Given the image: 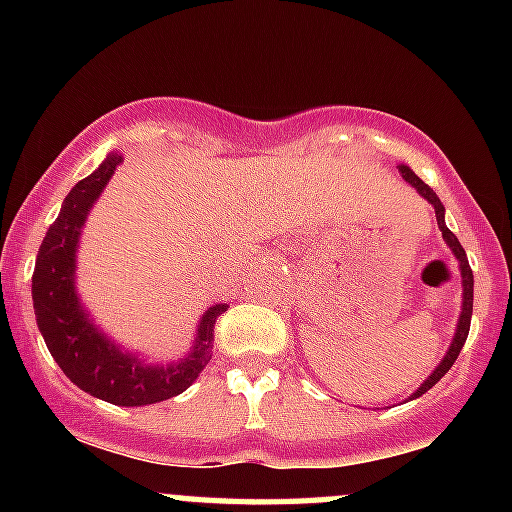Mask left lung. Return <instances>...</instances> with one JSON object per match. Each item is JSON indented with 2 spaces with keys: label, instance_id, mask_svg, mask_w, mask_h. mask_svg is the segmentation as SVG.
I'll use <instances>...</instances> for the list:
<instances>
[{
  "label": "left lung",
  "instance_id": "1",
  "mask_svg": "<svg viewBox=\"0 0 512 512\" xmlns=\"http://www.w3.org/2000/svg\"><path fill=\"white\" fill-rule=\"evenodd\" d=\"M399 173L401 178L406 180V183L411 185V188H416V193L421 195L423 200H428V203L433 205V210H436V223H438V230H441L443 240H446V245L451 247L453 257L458 260V270H461V285H463V302H461V314H458V324H456V334H453L451 339V347H448L446 356L441 359V364L436 366V369L431 371V376H428L426 381H423L421 386L414 391V394L409 396V399H418L421 394H426L431 386H436L438 381L443 379V374H446L448 369L453 366V361L458 359V354H461L463 344H466L468 339V329H471V314H473V272H471V265H468V257H466V250L461 247V242H458V237L453 235L451 230L446 227V208H443V203L438 200V195L433 193L431 188H428L426 183H423L421 178L414 173V170L409 168V165L401 163L399 165Z\"/></svg>",
  "mask_w": 512,
  "mask_h": 512
}]
</instances>
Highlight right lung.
<instances>
[{
	"label": "right lung",
	"mask_w": 512,
	"mask_h": 512,
	"mask_svg": "<svg viewBox=\"0 0 512 512\" xmlns=\"http://www.w3.org/2000/svg\"><path fill=\"white\" fill-rule=\"evenodd\" d=\"M121 160V153H108L64 198L36 255L32 299L46 347L81 391L116 406H148L183 394L198 379L213 356L215 319L227 312V304L205 309L190 352L168 364H151L138 352H128L94 322L76 289V252L86 218Z\"/></svg>",
	"instance_id": "1"
}]
</instances>
